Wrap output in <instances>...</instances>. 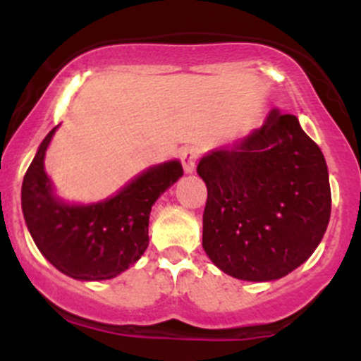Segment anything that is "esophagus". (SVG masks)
<instances>
[{
  "mask_svg": "<svg viewBox=\"0 0 361 361\" xmlns=\"http://www.w3.org/2000/svg\"><path fill=\"white\" fill-rule=\"evenodd\" d=\"M199 155H201V152L194 147H188L181 152V164H183L185 173H192V171L195 169V164H197Z\"/></svg>",
  "mask_w": 361,
  "mask_h": 361,
  "instance_id": "obj_1",
  "label": "esophagus"
}]
</instances>
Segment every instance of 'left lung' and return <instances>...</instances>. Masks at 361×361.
<instances>
[{"label":"left lung","instance_id":"1","mask_svg":"<svg viewBox=\"0 0 361 361\" xmlns=\"http://www.w3.org/2000/svg\"><path fill=\"white\" fill-rule=\"evenodd\" d=\"M206 181L202 248L218 269L272 281L318 248L332 209L329 169L297 116L269 113L260 129L197 166Z\"/></svg>","mask_w":361,"mask_h":361}]
</instances>
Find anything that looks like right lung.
Wrapping results in <instances>:
<instances>
[{
    "instance_id": "obj_1",
    "label": "right lung",
    "mask_w": 361,
    "mask_h": 361,
    "mask_svg": "<svg viewBox=\"0 0 361 361\" xmlns=\"http://www.w3.org/2000/svg\"><path fill=\"white\" fill-rule=\"evenodd\" d=\"M54 127L38 148L23 181V213L43 257L61 272L83 281L111 279L136 264L148 248V218L154 202L178 178V160L150 167L115 197L92 206L57 201L43 169Z\"/></svg>"
}]
</instances>
